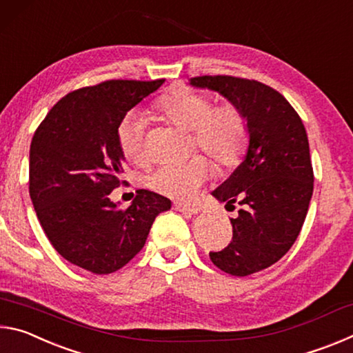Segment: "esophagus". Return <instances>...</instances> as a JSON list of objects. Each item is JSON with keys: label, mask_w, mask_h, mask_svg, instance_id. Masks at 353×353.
<instances>
[{"label": "esophagus", "mask_w": 353, "mask_h": 353, "mask_svg": "<svg viewBox=\"0 0 353 353\" xmlns=\"http://www.w3.org/2000/svg\"><path fill=\"white\" fill-rule=\"evenodd\" d=\"M174 208L179 212H185L191 214H198L202 212V207L198 204H182V202H174Z\"/></svg>", "instance_id": "34e87169"}]
</instances>
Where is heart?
Listing matches in <instances>:
<instances>
[{
	"label": "heart",
	"instance_id": "heart-1",
	"mask_svg": "<svg viewBox=\"0 0 353 353\" xmlns=\"http://www.w3.org/2000/svg\"><path fill=\"white\" fill-rule=\"evenodd\" d=\"M159 109L166 119L191 130L201 149L221 168L234 166L246 141V119L234 104L213 107L205 93L179 88L160 101ZM118 145L129 162L141 165L148 160L146 119L140 113H129L118 126ZM212 174L205 157L196 155L188 162L162 165L148 179L149 187L174 199H190L198 193Z\"/></svg>",
	"mask_w": 353,
	"mask_h": 353
}]
</instances>
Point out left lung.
I'll return each instance as SVG.
<instances>
[{
    "label": "left lung",
    "instance_id": "8db88e82",
    "mask_svg": "<svg viewBox=\"0 0 353 353\" xmlns=\"http://www.w3.org/2000/svg\"><path fill=\"white\" fill-rule=\"evenodd\" d=\"M190 85L218 92L246 119V154L212 191L225 205H240L230 218L234 236L210 259L227 274L250 276L282 259L301 234L314 181L305 128L288 101L261 82L199 76Z\"/></svg>",
    "mask_w": 353,
    "mask_h": 353
}]
</instances>
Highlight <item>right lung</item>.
I'll return each instance as SVG.
<instances>
[{
	"mask_svg": "<svg viewBox=\"0 0 353 353\" xmlns=\"http://www.w3.org/2000/svg\"><path fill=\"white\" fill-rule=\"evenodd\" d=\"M165 79L105 81L68 93L35 130L29 196L48 240L65 260L93 274L121 270L145 246L171 201L139 190L126 210L109 194L121 183L118 126Z\"/></svg>",
	"mask_w": 353,
	"mask_h": 353,
	"instance_id": "obj_1",
	"label": "right lung"
}]
</instances>
